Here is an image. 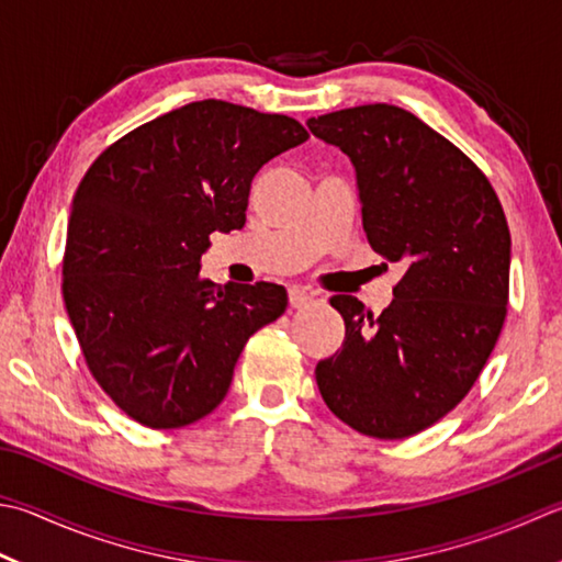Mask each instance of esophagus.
<instances>
[{"label":"esophagus","instance_id":"esophagus-1","mask_svg":"<svg viewBox=\"0 0 562 562\" xmlns=\"http://www.w3.org/2000/svg\"><path fill=\"white\" fill-rule=\"evenodd\" d=\"M313 299H315V293L303 289V285H293V289L289 291V301L293 308H305V305L313 303Z\"/></svg>","mask_w":562,"mask_h":562}]
</instances>
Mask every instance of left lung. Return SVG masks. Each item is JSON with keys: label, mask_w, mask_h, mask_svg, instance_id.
<instances>
[{"label": "left lung", "mask_w": 562, "mask_h": 562, "mask_svg": "<svg viewBox=\"0 0 562 562\" xmlns=\"http://www.w3.org/2000/svg\"><path fill=\"white\" fill-rule=\"evenodd\" d=\"M305 124L352 161L369 245L404 269L379 315L355 295H333L345 342L317 362V389L364 436L408 438L460 404L502 333L512 267L504 210L458 146L394 104Z\"/></svg>", "instance_id": "obj_1"}]
</instances>
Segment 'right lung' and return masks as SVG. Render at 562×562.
I'll return each mask as SVG.
<instances>
[{
  "label": "right lung",
  "mask_w": 562,
  "mask_h": 562,
  "mask_svg": "<svg viewBox=\"0 0 562 562\" xmlns=\"http://www.w3.org/2000/svg\"><path fill=\"white\" fill-rule=\"evenodd\" d=\"M303 142L291 116L200 100L122 136L80 181L63 299L92 376L142 426L207 416L249 337L285 311L283 285H217L200 259L213 232L245 227L261 166Z\"/></svg>",
  "instance_id": "obj_1"
}]
</instances>
